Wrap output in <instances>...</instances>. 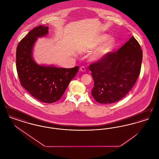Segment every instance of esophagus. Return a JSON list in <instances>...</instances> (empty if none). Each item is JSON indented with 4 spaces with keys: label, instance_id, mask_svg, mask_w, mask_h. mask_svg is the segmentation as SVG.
I'll return each instance as SVG.
<instances>
[{
    "label": "esophagus",
    "instance_id": "obj_1",
    "mask_svg": "<svg viewBox=\"0 0 159 159\" xmlns=\"http://www.w3.org/2000/svg\"><path fill=\"white\" fill-rule=\"evenodd\" d=\"M80 70L81 71H82V72H85V71H86V68H85L84 67L82 66V67H80Z\"/></svg>",
    "mask_w": 159,
    "mask_h": 159
}]
</instances>
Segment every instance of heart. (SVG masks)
Instances as JSON below:
<instances>
[{
  "mask_svg": "<svg viewBox=\"0 0 159 159\" xmlns=\"http://www.w3.org/2000/svg\"><path fill=\"white\" fill-rule=\"evenodd\" d=\"M107 39V35H102L98 39L97 45H100ZM114 40L113 38H109L105 43L99 47L91 53L90 58L92 61H97L102 58L105 55L109 53L113 48Z\"/></svg>",
  "mask_w": 159,
  "mask_h": 159,
  "instance_id": "b5f03b06",
  "label": "heart"
}]
</instances>
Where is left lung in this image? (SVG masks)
<instances>
[{
    "mask_svg": "<svg viewBox=\"0 0 159 159\" xmlns=\"http://www.w3.org/2000/svg\"><path fill=\"white\" fill-rule=\"evenodd\" d=\"M143 51L134 36L116 52H109L89 68L94 81L91 93L99 103L112 104L125 97L140 74Z\"/></svg>",
    "mask_w": 159,
    "mask_h": 159,
    "instance_id": "1",
    "label": "left lung"
}]
</instances>
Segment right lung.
<instances>
[{
    "instance_id": "right-lung-1",
    "label": "right lung",
    "mask_w": 159,
    "mask_h": 159,
    "mask_svg": "<svg viewBox=\"0 0 159 159\" xmlns=\"http://www.w3.org/2000/svg\"><path fill=\"white\" fill-rule=\"evenodd\" d=\"M49 27L39 25L19 42L16 52V67L21 84L32 97L45 103H53L61 98L79 67L58 68L38 65L32 57L37 38L45 36Z\"/></svg>"
}]
</instances>
